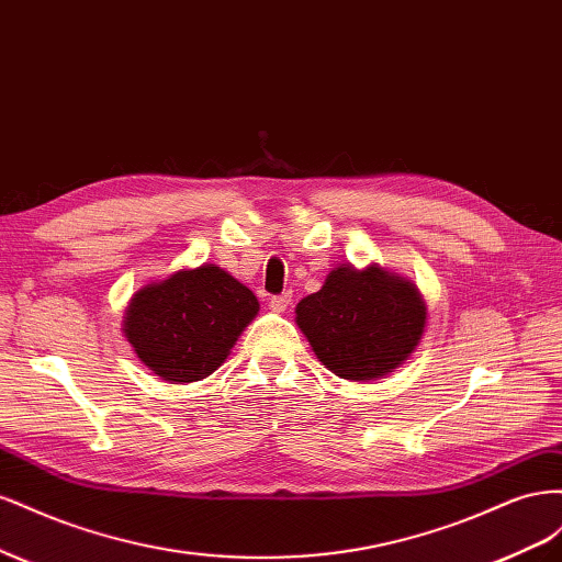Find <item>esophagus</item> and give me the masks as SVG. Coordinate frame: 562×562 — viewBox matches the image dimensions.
Instances as JSON below:
<instances>
[{
  "instance_id": "obj_1",
  "label": "esophagus",
  "mask_w": 562,
  "mask_h": 562,
  "mask_svg": "<svg viewBox=\"0 0 562 562\" xmlns=\"http://www.w3.org/2000/svg\"><path fill=\"white\" fill-rule=\"evenodd\" d=\"M291 302H293V295H291V293L277 295V297L269 300V310L277 312V314H283L288 307H291Z\"/></svg>"
}]
</instances>
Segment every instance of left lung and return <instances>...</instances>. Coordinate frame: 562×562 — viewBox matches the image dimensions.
Listing matches in <instances>:
<instances>
[{
  "label": "left lung",
  "instance_id": "obj_1",
  "mask_svg": "<svg viewBox=\"0 0 562 562\" xmlns=\"http://www.w3.org/2000/svg\"><path fill=\"white\" fill-rule=\"evenodd\" d=\"M295 323L337 378L382 380L417 349L427 328L419 288L378 262L337 265L321 291L302 297Z\"/></svg>",
  "mask_w": 562,
  "mask_h": 562
}]
</instances>
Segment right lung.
<instances>
[{
	"instance_id": "right-lung-1",
	"label": "right lung",
	"mask_w": 562,
	"mask_h": 562,
	"mask_svg": "<svg viewBox=\"0 0 562 562\" xmlns=\"http://www.w3.org/2000/svg\"><path fill=\"white\" fill-rule=\"evenodd\" d=\"M260 302L229 271L203 262L149 281L128 300L122 330L135 356L171 384L199 382L225 363Z\"/></svg>"
}]
</instances>
